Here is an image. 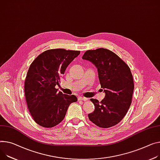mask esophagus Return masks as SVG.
Wrapping results in <instances>:
<instances>
[{
    "label": "esophagus",
    "instance_id": "esophagus-1",
    "mask_svg": "<svg viewBox=\"0 0 160 160\" xmlns=\"http://www.w3.org/2000/svg\"><path fill=\"white\" fill-rule=\"evenodd\" d=\"M78 100L79 101H87V100H88V99L84 97H79Z\"/></svg>",
    "mask_w": 160,
    "mask_h": 160
}]
</instances>
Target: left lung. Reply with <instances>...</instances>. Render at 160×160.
Returning a JSON list of instances; mask_svg holds the SVG:
<instances>
[{"mask_svg": "<svg viewBox=\"0 0 160 160\" xmlns=\"http://www.w3.org/2000/svg\"><path fill=\"white\" fill-rule=\"evenodd\" d=\"M82 58L96 66L106 93L101 102L90 99L95 109L88 118L100 128L113 127L124 117L132 102L134 82L131 70L115 53L104 48L86 51Z\"/></svg>", "mask_w": 160, "mask_h": 160, "instance_id": "8db88e82", "label": "left lung"}]
</instances>
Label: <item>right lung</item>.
<instances>
[{
  "label": "right lung",
  "instance_id": "add662e5",
  "mask_svg": "<svg viewBox=\"0 0 160 160\" xmlns=\"http://www.w3.org/2000/svg\"><path fill=\"white\" fill-rule=\"evenodd\" d=\"M80 51L63 48L49 49L32 61L24 82L26 101L36 124L53 128L62 121L70 104L78 101L73 95L63 94L55 88L68 65Z\"/></svg>",
  "mask_w": 160,
  "mask_h": 160
}]
</instances>
